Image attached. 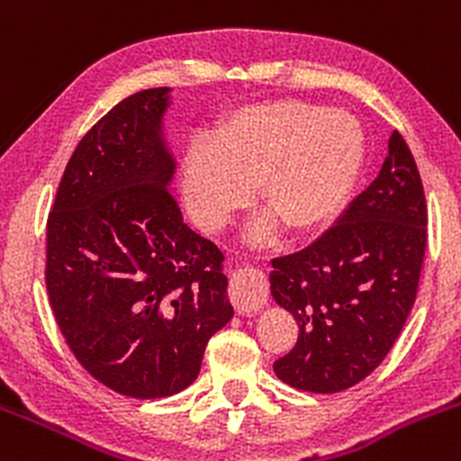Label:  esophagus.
Instances as JSON below:
<instances>
[{
  "label": "esophagus",
  "instance_id": "1",
  "mask_svg": "<svg viewBox=\"0 0 461 461\" xmlns=\"http://www.w3.org/2000/svg\"><path fill=\"white\" fill-rule=\"evenodd\" d=\"M266 300V291L264 288H253V291H246L244 286H240V284L232 279L230 282V302L232 306L237 308V312H255L259 306H262Z\"/></svg>",
  "mask_w": 461,
  "mask_h": 461
}]
</instances>
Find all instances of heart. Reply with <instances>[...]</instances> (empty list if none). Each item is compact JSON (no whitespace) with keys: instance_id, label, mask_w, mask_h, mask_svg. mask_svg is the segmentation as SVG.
I'll return each mask as SVG.
<instances>
[{"instance_id":"heart-1","label":"heart","mask_w":461,"mask_h":461,"mask_svg":"<svg viewBox=\"0 0 461 461\" xmlns=\"http://www.w3.org/2000/svg\"><path fill=\"white\" fill-rule=\"evenodd\" d=\"M366 164V131L344 108L297 97L237 106L211 140L184 153L182 191L203 230H220L250 199L266 211L262 235L282 224L303 235L330 224L353 195Z\"/></svg>"}]
</instances>
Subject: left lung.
I'll return each mask as SVG.
<instances>
[{
  "instance_id": "1",
  "label": "left lung",
  "mask_w": 461,
  "mask_h": 461,
  "mask_svg": "<svg viewBox=\"0 0 461 461\" xmlns=\"http://www.w3.org/2000/svg\"><path fill=\"white\" fill-rule=\"evenodd\" d=\"M426 224L420 170L393 131L371 186L311 246L270 262V295L300 329L291 353L273 364L284 384L339 393L384 362L415 303Z\"/></svg>"
}]
</instances>
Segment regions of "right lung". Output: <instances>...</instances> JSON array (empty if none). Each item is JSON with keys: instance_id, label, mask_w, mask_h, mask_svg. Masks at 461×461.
I'll return each instance as SVG.
<instances>
[{"instance_id": "obj_1", "label": "right lung", "mask_w": 461, "mask_h": 461, "mask_svg": "<svg viewBox=\"0 0 461 461\" xmlns=\"http://www.w3.org/2000/svg\"><path fill=\"white\" fill-rule=\"evenodd\" d=\"M170 88L122 99L75 149L46 224V291L77 362L120 395L197 379L230 321L224 255L184 224L161 132Z\"/></svg>"}]
</instances>
